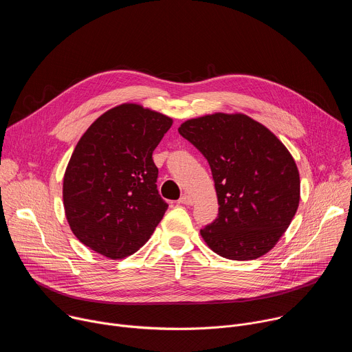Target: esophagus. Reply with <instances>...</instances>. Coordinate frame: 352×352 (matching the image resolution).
I'll list each match as a JSON object with an SVG mask.
<instances>
[{
  "mask_svg": "<svg viewBox=\"0 0 352 352\" xmlns=\"http://www.w3.org/2000/svg\"><path fill=\"white\" fill-rule=\"evenodd\" d=\"M178 202L182 204V205H192V204H193V199H192V196H189V195H182V196L179 197Z\"/></svg>",
  "mask_w": 352,
  "mask_h": 352,
  "instance_id": "obj_1",
  "label": "esophagus"
}]
</instances>
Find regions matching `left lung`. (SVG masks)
Returning <instances> with one entry per match:
<instances>
[{
	"mask_svg": "<svg viewBox=\"0 0 352 352\" xmlns=\"http://www.w3.org/2000/svg\"><path fill=\"white\" fill-rule=\"evenodd\" d=\"M178 132L208 159L214 179L219 216L200 230L204 241L231 261L266 255L299 206V171L288 148L242 113L192 118Z\"/></svg>",
	"mask_w": 352,
	"mask_h": 352,
	"instance_id": "8db88e82",
	"label": "left lung"
}]
</instances>
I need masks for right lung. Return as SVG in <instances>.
Returning a JSON list of instances; mask_svg holds the SVG:
<instances>
[{
  "label": "right lung",
  "mask_w": 352,
  "mask_h": 352,
  "mask_svg": "<svg viewBox=\"0 0 352 352\" xmlns=\"http://www.w3.org/2000/svg\"><path fill=\"white\" fill-rule=\"evenodd\" d=\"M173 118L124 103L82 135L64 174L63 200L75 236L110 259L133 255L153 234L168 205L157 190L153 150Z\"/></svg>",
  "instance_id": "1"
}]
</instances>
